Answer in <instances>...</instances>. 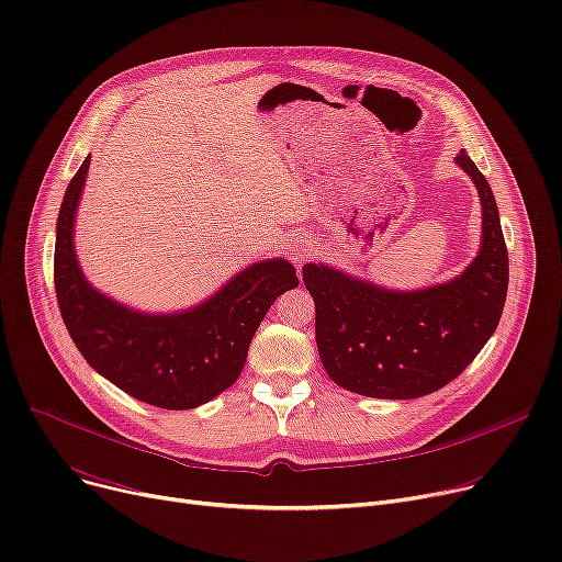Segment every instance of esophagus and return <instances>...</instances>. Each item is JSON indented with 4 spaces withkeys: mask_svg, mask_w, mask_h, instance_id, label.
Returning <instances> with one entry per match:
<instances>
[{
    "mask_svg": "<svg viewBox=\"0 0 562 562\" xmlns=\"http://www.w3.org/2000/svg\"><path fill=\"white\" fill-rule=\"evenodd\" d=\"M310 255H312V243L305 238V236H294L289 240V246H286V257L294 261L296 266H301V263H305L307 259H310Z\"/></svg>",
    "mask_w": 562,
    "mask_h": 562,
    "instance_id": "1",
    "label": "esophagus"
}]
</instances>
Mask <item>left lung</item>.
<instances>
[{
	"label": "left lung",
	"mask_w": 562,
	"mask_h": 562,
	"mask_svg": "<svg viewBox=\"0 0 562 562\" xmlns=\"http://www.w3.org/2000/svg\"><path fill=\"white\" fill-rule=\"evenodd\" d=\"M454 162L482 204L480 250L461 276L400 291L335 266H303L324 370L356 395L416 400L434 393L469 368L501 322L509 268L498 206L469 154Z\"/></svg>",
	"instance_id": "8db88e82"
}]
</instances>
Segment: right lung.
<instances>
[{"instance_id":"obj_1","label":"right lung","mask_w":562,"mask_h":562,"mask_svg":"<svg viewBox=\"0 0 562 562\" xmlns=\"http://www.w3.org/2000/svg\"><path fill=\"white\" fill-rule=\"evenodd\" d=\"M89 160L70 179L57 217L55 289L68 335L91 368L131 397L169 411L206 404L238 379L266 312L299 286L296 268L280 257L255 261L206 301L167 314L101 294L82 273L72 236Z\"/></svg>"}]
</instances>
